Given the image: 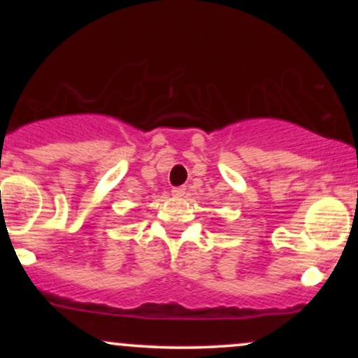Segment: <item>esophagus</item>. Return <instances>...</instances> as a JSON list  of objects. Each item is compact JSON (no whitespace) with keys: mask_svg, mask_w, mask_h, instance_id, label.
Listing matches in <instances>:
<instances>
[{"mask_svg":"<svg viewBox=\"0 0 358 358\" xmlns=\"http://www.w3.org/2000/svg\"><path fill=\"white\" fill-rule=\"evenodd\" d=\"M171 195H173V196H185V195H187V187H175L173 190H171Z\"/></svg>","mask_w":358,"mask_h":358,"instance_id":"1","label":"esophagus"}]
</instances>
